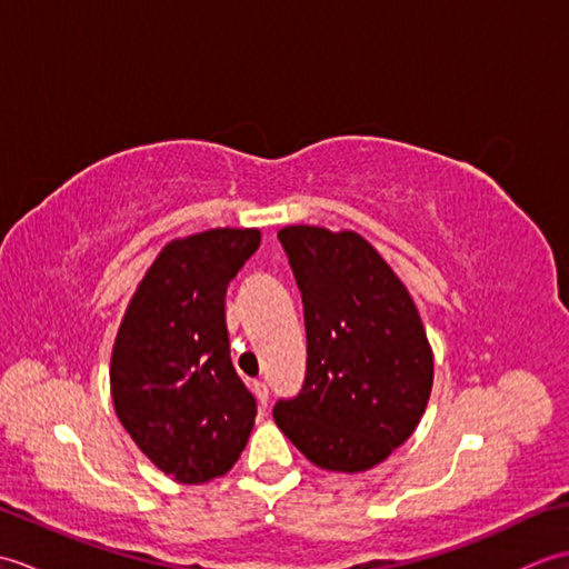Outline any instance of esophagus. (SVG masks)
I'll list each match as a JSON object with an SVG mask.
<instances>
[{
  "label": "esophagus",
  "mask_w": 569,
  "mask_h": 569,
  "mask_svg": "<svg viewBox=\"0 0 569 569\" xmlns=\"http://www.w3.org/2000/svg\"><path fill=\"white\" fill-rule=\"evenodd\" d=\"M251 389H253V396H257V401H259L261 408L269 406V386H266L263 381H253Z\"/></svg>",
  "instance_id": "obj_1"
}]
</instances>
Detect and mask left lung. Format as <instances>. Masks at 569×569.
<instances>
[{
	"label": "left lung",
	"instance_id": "left-lung-1",
	"mask_svg": "<svg viewBox=\"0 0 569 569\" xmlns=\"http://www.w3.org/2000/svg\"><path fill=\"white\" fill-rule=\"evenodd\" d=\"M278 239L303 296L308 369L273 406L276 426L320 469H371L426 413L432 349L418 308L357 232L293 224Z\"/></svg>",
	"mask_w": 569,
	"mask_h": 569
}]
</instances>
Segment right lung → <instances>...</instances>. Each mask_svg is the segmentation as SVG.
I'll list each match as a JSON object with an SVG mask.
<instances>
[{
	"label": "right lung",
	"mask_w": 569,
	"mask_h": 569,
	"mask_svg": "<svg viewBox=\"0 0 569 569\" xmlns=\"http://www.w3.org/2000/svg\"><path fill=\"white\" fill-rule=\"evenodd\" d=\"M259 244V229L232 227L168 241L119 325L110 365L117 418L180 485L227 475L257 418L229 357L224 296Z\"/></svg>",
	"instance_id": "add662e5"
}]
</instances>
